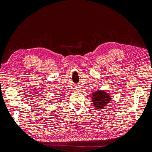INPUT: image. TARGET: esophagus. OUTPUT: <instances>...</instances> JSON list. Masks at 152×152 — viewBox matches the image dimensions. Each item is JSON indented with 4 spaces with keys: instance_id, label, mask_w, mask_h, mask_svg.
<instances>
[{
    "instance_id": "esophagus-1",
    "label": "esophagus",
    "mask_w": 152,
    "mask_h": 152,
    "mask_svg": "<svg viewBox=\"0 0 152 152\" xmlns=\"http://www.w3.org/2000/svg\"><path fill=\"white\" fill-rule=\"evenodd\" d=\"M75 91H80V87H75Z\"/></svg>"
}]
</instances>
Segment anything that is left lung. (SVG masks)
I'll return each mask as SVG.
<instances>
[{
    "label": "left lung",
    "instance_id": "left-lung-1",
    "mask_svg": "<svg viewBox=\"0 0 152 152\" xmlns=\"http://www.w3.org/2000/svg\"><path fill=\"white\" fill-rule=\"evenodd\" d=\"M92 102H93L95 108L99 110L103 109L107 107L112 98L109 94L104 91H96L92 94Z\"/></svg>",
    "mask_w": 152,
    "mask_h": 152
}]
</instances>
